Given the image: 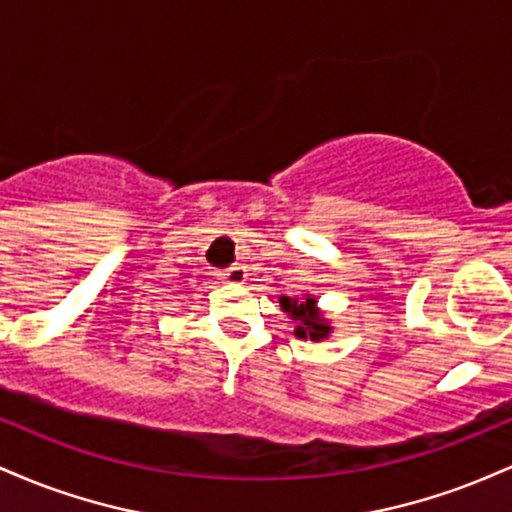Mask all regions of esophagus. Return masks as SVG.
Instances as JSON below:
<instances>
[{
  "mask_svg": "<svg viewBox=\"0 0 512 512\" xmlns=\"http://www.w3.org/2000/svg\"><path fill=\"white\" fill-rule=\"evenodd\" d=\"M221 276L228 281V284H243V281H245V267H238V264H236V267L223 269Z\"/></svg>",
  "mask_w": 512,
  "mask_h": 512,
  "instance_id": "34e87169",
  "label": "esophagus"
}]
</instances>
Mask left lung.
Masks as SVG:
<instances>
[{
  "instance_id": "1",
  "label": "left lung",
  "mask_w": 512,
  "mask_h": 512,
  "mask_svg": "<svg viewBox=\"0 0 512 512\" xmlns=\"http://www.w3.org/2000/svg\"><path fill=\"white\" fill-rule=\"evenodd\" d=\"M281 310L291 315V320H296V337L310 339V342H320V339L330 337L332 327L330 322L322 317L320 310H317L315 298H291L281 296L279 298Z\"/></svg>"
}]
</instances>
